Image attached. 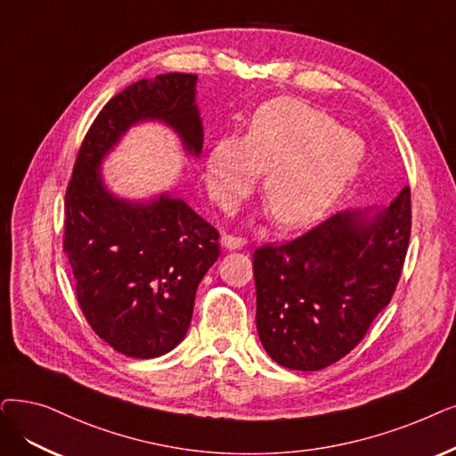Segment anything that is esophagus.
Returning <instances> with one entry per match:
<instances>
[{
  "label": "esophagus",
  "mask_w": 456,
  "mask_h": 456,
  "mask_svg": "<svg viewBox=\"0 0 456 456\" xmlns=\"http://www.w3.org/2000/svg\"><path fill=\"white\" fill-rule=\"evenodd\" d=\"M248 244L246 239H242V236H234V234H224L222 236V246L227 248V249H240Z\"/></svg>",
  "instance_id": "34e87169"
}]
</instances>
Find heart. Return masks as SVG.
<instances>
[{"label": "heart", "mask_w": 456, "mask_h": 456, "mask_svg": "<svg viewBox=\"0 0 456 456\" xmlns=\"http://www.w3.org/2000/svg\"><path fill=\"white\" fill-rule=\"evenodd\" d=\"M358 135L296 98H275L251 117L244 137L217 140L207 156L212 200L232 210L265 173L263 197L273 222L302 229L319 222L358 176Z\"/></svg>", "instance_id": "1"}]
</instances>
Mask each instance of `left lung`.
<instances>
[{"label":"left lung","mask_w":456,"mask_h":456,"mask_svg":"<svg viewBox=\"0 0 456 456\" xmlns=\"http://www.w3.org/2000/svg\"><path fill=\"white\" fill-rule=\"evenodd\" d=\"M411 232L404 188L387 210L338 212L253 253L256 331L270 358L321 370L354 350L401 280Z\"/></svg>","instance_id":"obj_1"}]
</instances>
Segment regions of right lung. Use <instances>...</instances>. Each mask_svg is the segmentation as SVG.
Segmentation results:
<instances>
[{
  "mask_svg": "<svg viewBox=\"0 0 456 456\" xmlns=\"http://www.w3.org/2000/svg\"><path fill=\"white\" fill-rule=\"evenodd\" d=\"M195 82V74H158L115 94L89 126L65 193L63 251L77 304L98 338L130 358H158L184 339L197 287L220 256V232L169 195L147 205L117 200L98 166L147 118L175 128L200 154Z\"/></svg>",
  "mask_w": 456,
  "mask_h": 456,
  "instance_id": "obj_1",
  "label": "right lung"
}]
</instances>
